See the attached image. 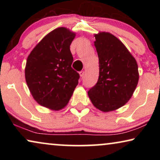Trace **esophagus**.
<instances>
[{
  "label": "esophagus",
  "mask_w": 160,
  "mask_h": 160,
  "mask_svg": "<svg viewBox=\"0 0 160 160\" xmlns=\"http://www.w3.org/2000/svg\"><path fill=\"white\" fill-rule=\"evenodd\" d=\"M79 75H80V76H81V78L84 77V71H80V72H79Z\"/></svg>",
  "instance_id": "obj_1"
}]
</instances>
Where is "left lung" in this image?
Returning <instances> with one entry per match:
<instances>
[{"instance_id": "8db88e82", "label": "left lung", "mask_w": 160, "mask_h": 160, "mask_svg": "<svg viewBox=\"0 0 160 160\" xmlns=\"http://www.w3.org/2000/svg\"><path fill=\"white\" fill-rule=\"evenodd\" d=\"M95 37L99 77L88 95L96 108L108 112L123 106L132 97L138 82V68L135 59L117 37L106 32Z\"/></svg>"}]
</instances>
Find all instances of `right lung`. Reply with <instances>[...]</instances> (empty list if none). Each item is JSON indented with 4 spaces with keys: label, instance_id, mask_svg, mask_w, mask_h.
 <instances>
[{
    "label": "right lung",
    "instance_id": "1",
    "mask_svg": "<svg viewBox=\"0 0 160 160\" xmlns=\"http://www.w3.org/2000/svg\"><path fill=\"white\" fill-rule=\"evenodd\" d=\"M75 33L59 28L47 35L28 56L25 79L32 97L53 110L64 108L71 99L80 76L71 68L70 46Z\"/></svg>",
    "mask_w": 160,
    "mask_h": 160
}]
</instances>
